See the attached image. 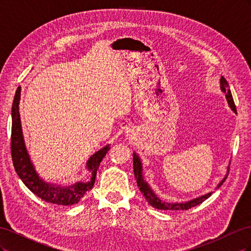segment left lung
<instances>
[{"instance_id": "left-lung-1", "label": "left lung", "mask_w": 251, "mask_h": 251, "mask_svg": "<svg viewBox=\"0 0 251 251\" xmlns=\"http://www.w3.org/2000/svg\"><path fill=\"white\" fill-rule=\"evenodd\" d=\"M221 90L225 93L226 100L228 101L229 107L237 113V110H235V104L233 101V98L231 95L230 90L228 88V82L227 80L222 76L221 77ZM133 164H134V174H135V178L136 181H137V185L140 189V192L143 194L144 198L150 203V205L151 206L157 208V209H161V210H187L192 207L197 206V205L201 204L202 202H204L207 198H209L211 193H208L207 195H204L202 197H199V198L194 199L192 201H188L185 203H168V202H163L158 197L153 193V191L150 188L149 184L147 183L146 181L143 180L142 177V168H141V162L139 157L136 155L135 153L133 154ZM227 176H225V178L220 182L218 184V186L216 187V189H218L220 186L223 184V182L226 180Z\"/></svg>"}]
</instances>
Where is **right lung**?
<instances>
[{
  "mask_svg": "<svg viewBox=\"0 0 251 251\" xmlns=\"http://www.w3.org/2000/svg\"><path fill=\"white\" fill-rule=\"evenodd\" d=\"M21 98V87L18 88L12 103V127H11V158L14 170L24 184L39 198L45 202L56 205H73L80 201L83 196L92 189L95 183V177L100 162L108 153L110 147L107 146L98 151L87 162L88 170L92 173V178L88 183L77 182L69 187H60L44 182L35 173L23 139L19 103Z\"/></svg>",
  "mask_w": 251,
  "mask_h": 251,
  "instance_id": "1",
  "label": "right lung"
}]
</instances>
